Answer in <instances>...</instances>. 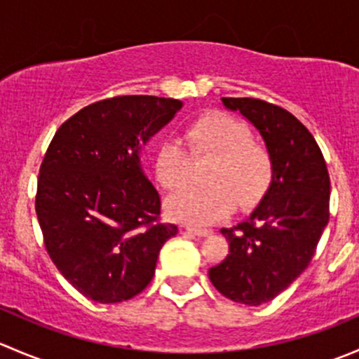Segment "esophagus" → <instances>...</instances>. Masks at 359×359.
I'll list each match as a JSON object with an SVG mask.
<instances>
[{
	"label": "esophagus",
	"instance_id": "1",
	"mask_svg": "<svg viewBox=\"0 0 359 359\" xmlns=\"http://www.w3.org/2000/svg\"><path fill=\"white\" fill-rule=\"evenodd\" d=\"M186 231H187V233L196 234V236H200V238L212 234V231H210V229H200V227H191V226H186Z\"/></svg>",
	"mask_w": 359,
	"mask_h": 359
}]
</instances>
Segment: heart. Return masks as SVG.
<instances>
[{
	"label": "heart",
	"mask_w": 359,
	"mask_h": 359,
	"mask_svg": "<svg viewBox=\"0 0 359 359\" xmlns=\"http://www.w3.org/2000/svg\"><path fill=\"white\" fill-rule=\"evenodd\" d=\"M245 121L220 111L201 114L184 130L186 147L175 139H163L153 156V172L166 191H179L191 182L195 161L213 159L208 189H189L166 203L172 219L205 227L229 215L236 203L248 210L266 198L274 179L269 151L252 140Z\"/></svg>",
	"instance_id": "1"
}]
</instances>
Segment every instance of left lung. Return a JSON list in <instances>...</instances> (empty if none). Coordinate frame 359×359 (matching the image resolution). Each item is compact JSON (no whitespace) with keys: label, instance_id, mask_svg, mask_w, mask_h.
Wrapping results in <instances>:
<instances>
[{"label":"left lung","instance_id":"obj_1","mask_svg":"<svg viewBox=\"0 0 359 359\" xmlns=\"http://www.w3.org/2000/svg\"><path fill=\"white\" fill-rule=\"evenodd\" d=\"M266 140L274 179L247 222L220 229L229 253L210 267L213 287L234 302L273 300L309 266L330 219V177L309 130L283 107L252 97H222Z\"/></svg>","mask_w":359,"mask_h":359}]
</instances>
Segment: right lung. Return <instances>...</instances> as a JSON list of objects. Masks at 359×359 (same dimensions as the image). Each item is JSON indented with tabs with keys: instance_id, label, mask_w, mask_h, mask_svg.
<instances>
[{
	"instance_id": "1",
	"label": "right lung",
	"mask_w": 359,
	"mask_h": 359,
	"mask_svg": "<svg viewBox=\"0 0 359 359\" xmlns=\"http://www.w3.org/2000/svg\"><path fill=\"white\" fill-rule=\"evenodd\" d=\"M182 107L177 99L118 95L83 107L53 135L38 177L36 215L50 259L100 304L151 283L159 250L179 233L142 173L140 142Z\"/></svg>"
}]
</instances>
